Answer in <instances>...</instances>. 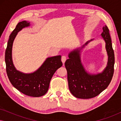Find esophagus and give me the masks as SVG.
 <instances>
[{
	"mask_svg": "<svg viewBox=\"0 0 121 121\" xmlns=\"http://www.w3.org/2000/svg\"><path fill=\"white\" fill-rule=\"evenodd\" d=\"M61 59H62V62H63V63H64L65 62V60H67V57L65 56H63L62 57V58H61Z\"/></svg>",
	"mask_w": 121,
	"mask_h": 121,
	"instance_id": "1",
	"label": "esophagus"
}]
</instances>
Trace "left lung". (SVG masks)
I'll return each instance as SVG.
<instances>
[{
	"instance_id": "1",
	"label": "left lung",
	"mask_w": 121,
	"mask_h": 121,
	"mask_svg": "<svg viewBox=\"0 0 121 121\" xmlns=\"http://www.w3.org/2000/svg\"><path fill=\"white\" fill-rule=\"evenodd\" d=\"M101 36L106 42L108 56L107 66L101 73L91 75L86 72L80 61V51L88 43L87 42L81 48L73 51L65 62L67 70L69 90L73 95L79 99H91L99 95L105 90L113 77L115 54L112 48L110 30L107 26L103 27Z\"/></svg>"
}]
</instances>
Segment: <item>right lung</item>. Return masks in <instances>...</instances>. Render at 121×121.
Listing matches in <instances>:
<instances>
[{
    "mask_svg": "<svg viewBox=\"0 0 121 121\" xmlns=\"http://www.w3.org/2000/svg\"><path fill=\"white\" fill-rule=\"evenodd\" d=\"M29 25L30 23L26 21L19 22L10 35L5 54L6 70L10 82L19 91L30 96L40 97L47 92L53 75L63 63L61 56H57L48 58L42 66L33 73L24 74L16 70L11 56L13 41L19 31Z\"/></svg>",
    "mask_w": 121,
    "mask_h": 121,
    "instance_id": "1",
    "label": "right lung"
}]
</instances>
